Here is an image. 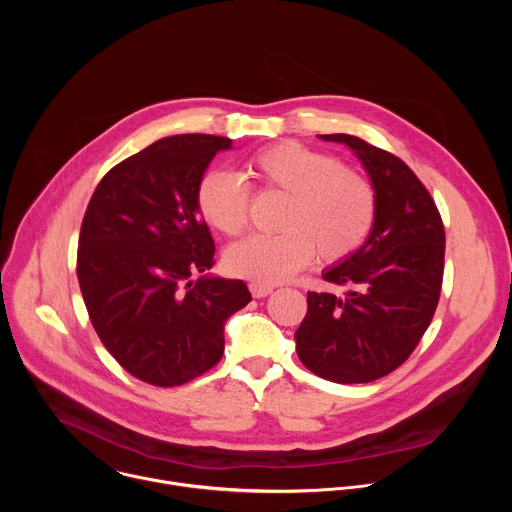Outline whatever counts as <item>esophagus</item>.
Here are the masks:
<instances>
[{
    "instance_id": "1",
    "label": "esophagus",
    "mask_w": 512,
    "mask_h": 512,
    "mask_svg": "<svg viewBox=\"0 0 512 512\" xmlns=\"http://www.w3.org/2000/svg\"><path fill=\"white\" fill-rule=\"evenodd\" d=\"M249 289H251L253 298H265V296H269L271 291H273V287H271V285H265V283H255V281L249 285Z\"/></svg>"
}]
</instances>
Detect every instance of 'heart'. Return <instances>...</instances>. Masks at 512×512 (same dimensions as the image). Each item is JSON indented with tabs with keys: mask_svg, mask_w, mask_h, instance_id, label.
Wrapping results in <instances>:
<instances>
[{
	"mask_svg": "<svg viewBox=\"0 0 512 512\" xmlns=\"http://www.w3.org/2000/svg\"><path fill=\"white\" fill-rule=\"evenodd\" d=\"M245 176L257 190L283 194L285 204L277 221L281 233L255 235L227 251V267L237 277L279 283L304 269L316 251L324 263L348 259L373 231L377 192L371 180L334 154L281 141L255 152ZM196 206L212 229L237 237L249 225L251 188L212 170L196 186Z\"/></svg>",
	"mask_w": 512,
	"mask_h": 512,
	"instance_id": "b5f03b06",
	"label": "heart"
}]
</instances>
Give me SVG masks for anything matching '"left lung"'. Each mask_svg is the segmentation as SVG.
Instances as JSON below:
<instances>
[{
  "mask_svg": "<svg viewBox=\"0 0 512 512\" xmlns=\"http://www.w3.org/2000/svg\"><path fill=\"white\" fill-rule=\"evenodd\" d=\"M346 143L377 192L373 231L354 255L324 273L344 296L308 291L296 350L314 375L371 383L411 356L442 294L446 233L442 214L415 172L395 154L354 135H322Z\"/></svg>",
  "mask_w": 512,
  "mask_h": 512,
  "instance_id": "obj_1",
  "label": "left lung"
}]
</instances>
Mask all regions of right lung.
I'll list each match as a JSON object with an SVG mask.
<instances>
[{"label": "right lung", "instance_id": "right-lung-1", "mask_svg": "<svg viewBox=\"0 0 512 512\" xmlns=\"http://www.w3.org/2000/svg\"><path fill=\"white\" fill-rule=\"evenodd\" d=\"M233 139L164 137L113 166L95 188L79 235L77 277L103 346L135 379L180 387L225 352V324L251 302L241 279L198 277L214 241L196 186Z\"/></svg>", "mask_w": 512, "mask_h": 512}]
</instances>
